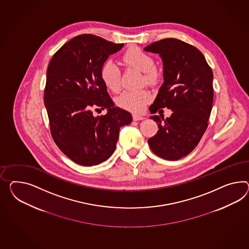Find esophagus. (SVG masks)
<instances>
[{"mask_svg":"<svg viewBox=\"0 0 249 249\" xmlns=\"http://www.w3.org/2000/svg\"><path fill=\"white\" fill-rule=\"evenodd\" d=\"M133 119H134V121H141V120H143L144 118L141 115H133Z\"/></svg>","mask_w":249,"mask_h":249,"instance_id":"obj_1","label":"esophagus"}]
</instances>
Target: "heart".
I'll return each mask as SVG.
<instances>
[{"mask_svg": "<svg viewBox=\"0 0 249 249\" xmlns=\"http://www.w3.org/2000/svg\"><path fill=\"white\" fill-rule=\"evenodd\" d=\"M122 60L129 68H133L144 73L143 79L148 85H155L158 81V72L155 71L153 57L137 47H132L124 52ZM100 77L105 86L112 92L120 89L121 73L116 65L112 61H107L103 65ZM152 98L149 91H126L116 98V104L122 108L132 112H141Z\"/></svg>", "mask_w": 249, "mask_h": 249, "instance_id": "1", "label": "heart"}]
</instances>
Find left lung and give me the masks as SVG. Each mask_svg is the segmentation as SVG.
I'll return each mask as SVG.
<instances>
[{"mask_svg": "<svg viewBox=\"0 0 249 249\" xmlns=\"http://www.w3.org/2000/svg\"><path fill=\"white\" fill-rule=\"evenodd\" d=\"M143 50L159 54L163 67V84L149 110L152 114L164 107L172 111L166 119L150 117L159 130L148 143L160 158L177 160L192 153L208 127L213 73L197 48L177 38H164Z\"/></svg>", "mask_w": 249, "mask_h": 249, "instance_id": "1", "label": "left lung"}]
</instances>
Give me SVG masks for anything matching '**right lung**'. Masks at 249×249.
Wrapping results in <instances>:
<instances>
[{"mask_svg":"<svg viewBox=\"0 0 249 249\" xmlns=\"http://www.w3.org/2000/svg\"><path fill=\"white\" fill-rule=\"evenodd\" d=\"M124 44L92 34L72 38L53 55L47 70L45 107L51 135L70 159L83 166L97 165L114 153L120 127L132 115L115 107L100 71L110 55ZM92 108H107L95 117Z\"/></svg>","mask_w":249,"mask_h":249,"instance_id":"1","label":"right lung"}]
</instances>
